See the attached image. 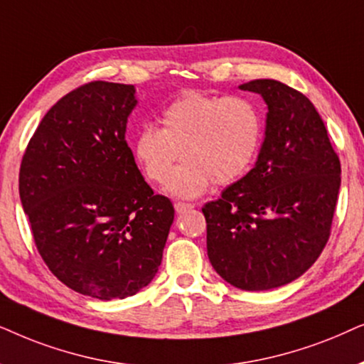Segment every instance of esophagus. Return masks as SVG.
Listing matches in <instances>:
<instances>
[{"label":"esophagus","instance_id":"obj_1","mask_svg":"<svg viewBox=\"0 0 364 364\" xmlns=\"http://www.w3.org/2000/svg\"><path fill=\"white\" fill-rule=\"evenodd\" d=\"M191 208H195V205H191V203H183V201L174 203V210H176V213H185L188 210H191Z\"/></svg>","mask_w":364,"mask_h":364}]
</instances>
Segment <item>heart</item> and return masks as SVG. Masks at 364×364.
Wrapping results in <instances>:
<instances>
[{
  "instance_id": "b5f03b06",
  "label": "heart",
  "mask_w": 364,
  "mask_h": 364,
  "mask_svg": "<svg viewBox=\"0 0 364 364\" xmlns=\"http://www.w3.org/2000/svg\"><path fill=\"white\" fill-rule=\"evenodd\" d=\"M161 128L143 126L133 154L149 181L163 185L173 163L187 161L168 180L174 196L196 198L213 181L225 186L248 171L259 149L261 116L250 100L190 91L161 113Z\"/></svg>"
}]
</instances>
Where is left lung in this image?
I'll return each mask as SVG.
<instances>
[{
	"label": "left lung",
	"mask_w": 364,
	"mask_h": 364,
	"mask_svg": "<svg viewBox=\"0 0 364 364\" xmlns=\"http://www.w3.org/2000/svg\"><path fill=\"white\" fill-rule=\"evenodd\" d=\"M268 105L255 168L201 208L206 248L223 279L245 291L291 283L319 258L331 235L341 164L321 116L276 80L240 86Z\"/></svg>",
	"instance_id": "8db88e82"
}]
</instances>
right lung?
<instances>
[{
	"label": "right lung",
	"instance_id": "obj_1",
	"mask_svg": "<svg viewBox=\"0 0 364 364\" xmlns=\"http://www.w3.org/2000/svg\"><path fill=\"white\" fill-rule=\"evenodd\" d=\"M133 85L91 81L58 101L28 143L19 198L48 268L96 299L128 298L161 264L174 208L126 143Z\"/></svg>",
	"mask_w": 364,
	"mask_h": 364
}]
</instances>
